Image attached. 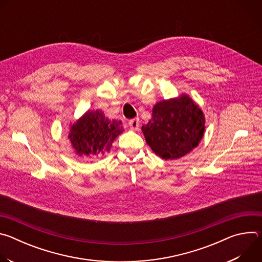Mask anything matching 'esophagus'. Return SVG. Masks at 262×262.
Wrapping results in <instances>:
<instances>
[{"mask_svg":"<svg viewBox=\"0 0 262 262\" xmlns=\"http://www.w3.org/2000/svg\"><path fill=\"white\" fill-rule=\"evenodd\" d=\"M128 125H129V127H130L133 130H137V129L139 128V125H140V123H139V118H134V119L129 120Z\"/></svg>","mask_w":262,"mask_h":262,"instance_id":"34e87169","label":"esophagus"}]
</instances>
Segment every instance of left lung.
I'll list each match as a JSON object with an SVG mask.
<instances>
[{
	"label": "left lung",
	"mask_w": 262,
	"mask_h": 262,
	"mask_svg": "<svg viewBox=\"0 0 262 262\" xmlns=\"http://www.w3.org/2000/svg\"><path fill=\"white\" fill-rule=\"evenodd\" d=\"M205 117L188 95L157 102L152 118L142 126L147 144L164 160H177L190 154L204 136Z\"/></svg>",
	"instance_id": "left-lung-1"
}]
</instances>
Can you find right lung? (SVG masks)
Listing matches in <instances>:
<instances>
[{
	"label": "right lung",
	"instance_id": "1",
	"mask_svg": "<svg viewBox=\"0 0 262 262\" xmlns=\"http://www.w3.org/2000/svg\"><path fill=\"white\" fill-rule=\"evenodd\" d=\"M69 126L68 139L79 157H101L110 152L112 144L123 132L121 121L106 118L100 110L87 111Z\"/></svg>",
	"mask_w": 262,
	"mask_h": 262
}]
</instances>
